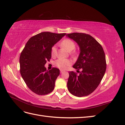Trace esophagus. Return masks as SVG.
Returning <instances> with one entry per match:
<instances>
[{
    "label": "esophagus",
    "instance_id": "1",
    "mask_svg": "<svg viewBox=\"0 0 125 125\" xmlns=\"http://www.w3.org/2000/svg\"><path fill=\"white\" fill-rule=\"evenodd\" d=\"M60 73H63V70H60Z\"/></svg>",
    "mask_w": 125,
    "mask_h": 125
}]
</instances>
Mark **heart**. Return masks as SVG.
<instances>
[{"mask_svg": "<svg viewBox=\"0 0 125 125\" xmlns=\"http://www.w3.org/2000/svg\"><path fill=\"white\" fill-rule=\"evenodd\" d=\"M61 45L63 48H65L68 52H71L73 50L75 47V43L73 41L68 39L63 40L62 42ZM56 52V46H54L52 48L51 50V54L52 56L55 55ZM71 62L69 59H59L55 62V65L60 69H66L68 67L71 65Z\"/></svg>", "mask_w": 125, "mask_h": 125, "instance_id": "1", "label": "heart"}]
</instances>
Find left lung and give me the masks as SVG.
Listing matches in <instances>:
<instances>
[{"label":"left lung","mask_w":125,"mask_h":125,"mask_svg":"<svg viewBox=\"0 0 125 125\" xmlns=\"http://www.w3.org/2000/svg\"><path fill=\"white\" fill-rule=\"evenodd\" d=\"M67 36L80 47V54L73 67L82 70L78 75L69 71L68 89L74 96H85L97 88L104 77L106 69L104 52L101 44L89 34L73 33Z\"/></svg>","instance_id":"1"}]
</instances>
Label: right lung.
<instances>
[{
  "label": "right lung",
  "instance_id": "add662e5",
  "mask_svg": "<svg viewBox=\"0 0 125 125\" xmlns=\"http://www.w3.org/2000/svg\"><path fill=\"white\" fill-rule=\"evenodd\" d=\"M66 34L49 32H41L30 38L20 57V73L26 85L38 95L52 92L59 75V69L49 71L44 67L51 58L52 47Z\"/></svg>",
  "mask_w": 125,
  "mask_h": 125
}]
</instances>
